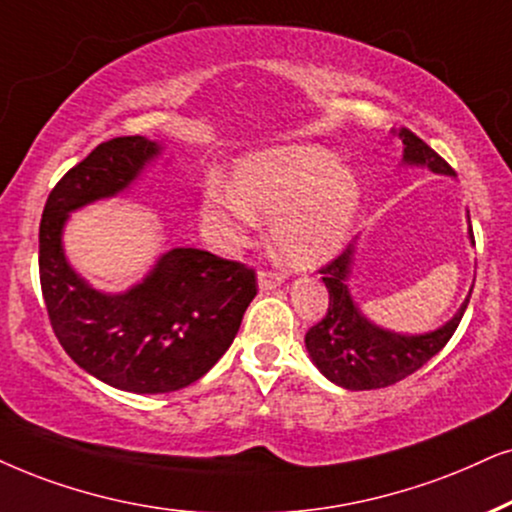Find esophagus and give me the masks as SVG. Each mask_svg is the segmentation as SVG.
Segmentation results:
<instances>
[{
  "mask_svg": "<svg viewBox=\"0 0 512 512\" xmlns=\"http://www.w3.org/2000/svg\"><path fill=\"white\" fill-rule=\"evenodd\" d=\"M283 278H286V276L276 274V271H260V274H257V286H260L262 293H269V290L281 286Z\"/></svg>",
  "mask_w": 512,
  "mask_h": 512,
  "instance_id": "1",
  "label": "esophagus"
}]
</instances>
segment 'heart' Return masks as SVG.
Returning <instances> with one entry per match:
<instances>
[{
    "instance_id": "heart-1",
    "label": "heart",
    "mask_w": 512,
    "mask_h": 512,
    "mask_svg": "<svg viewBox=\"0 0 512 512\" xmlns=\"http://www.w3.org/2000/svg\"><path fill=\"white\" fill-rule=\"evenodd\" d=\"M359 210V184L319 146L255 153L236 165L234 189L210 184L205 219L231 236L274 217L271 245L293 267L331 260L347 241Z\"/></svg>"
}]
</instances>
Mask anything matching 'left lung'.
<instances>
[{
	"mask_svg": "<svg viewBox=\"0 0 512 512\" xmlns=\"http://www.w3.org/2000/svg\"><path fill=\"white\" fill-rule=\"evenodd\" d=\"M394 134L404 144L401 163L420 167L425 165L437 174L456 177V172L451 170V165L446 163L442 155L432 151L411 129H399ZM468 231L472 238V226ZM472 245H475V241H472ZM354 252H357V241L349 243L333 262L319 269L323 274V283L328 288V312L316 326L309 328L307 335H304V345H307L314 366L331 383L345 387V390H378V387L399 383V380L416 373L420 366L428 364L435 357L439 349L451 340V335L456 333L463 312L468 309L470 295L465 297L461 309L437 331L420 335L385 331V328L375 326L361 314L359 304L349 293L347 278L352 274Z\"/></svg>",
	"mask_w": 512,
	"mask_h": 512,
	"instance_id": "8db88e82",
	"label": "left lung"
}]
</instances>
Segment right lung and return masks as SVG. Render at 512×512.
<instances>
[{
  "label": "right lung",
  "mask_w": 512,
  "mask_h": 512,
  "mask_svg": "<svg viewBox=\"0 0 512 512\" xmlns=\"http://www.w3.org/2000/svg\"><path fill=\"white\" fill-rule=\"evenodd\" d=\"M160 151L146 137L103 141L63 174L40 222V283L58 342L89 375L134 394L174 392L203 378L257 295L255 271L198 248L167 250L125 293L96 290L70 267V212L118 196Z\"/></svg>",
  "instance_id": "1"
}]
</instances>
